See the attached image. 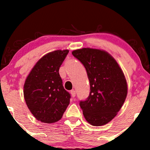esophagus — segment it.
Wrapping results in <instances>:
<instances>
[{"label": "esophagus", "mask_w": 150, "mask_h": 150, "mask_svg": "<svg viewBox=\"0 0 150 150\" xmlns=\"http://www.w3.org/2000/svg\"><path fill=\"white\" fill-rule=\"evenodd\" d=\"M70 94H71V96L73 97H75V95H76V92H75V91L73 89V90L70 91Z\"/></svg>", "instance_id": "1"}]
</instances>
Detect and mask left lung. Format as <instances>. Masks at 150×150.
Listing matches in <instances>:
<instances>
[{
  "mask_svg": "<svg viewBox=\"0 0 150 150\" xmlns=\"http://www.w3.org/2000/svg\"><path fill=\"white\" fill-rule=\"evenodd\" d=\"M72 54L85 66L90 85V92L80 106L86 120L94 126L104 125L120 111L128 94V85L123 70L106 51L83 48Z\"/></svg>",
  "mask_w": 150,
  "mask_h": 150,
  "instance_id": "1",
  "label": "left lung"
}]
</instances>
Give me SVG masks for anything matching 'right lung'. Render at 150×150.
Listing matches in <instances>:
<instances>
[{"label":"right lung","instance_id":"1","mask_svg":"<svg viewBox=\"0 0 150 150\" xmlns=\"http://www.w3.org/2000/svg\"><path fill=\"white\" fill-rule=\"evenodd\" d=\"M68 50H57L44 55L26 78L24 97L31 113L42 123L61 119L70 104V94L63 86L59 68Z\"/></svg>","mask_w":150,"mask_h":150}]
</instances>
